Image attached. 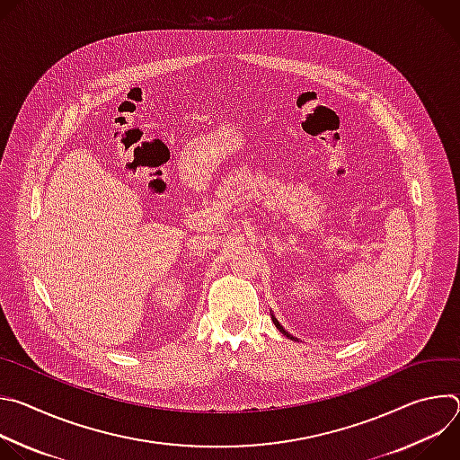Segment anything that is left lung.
Segmentation results:
<instances>
[{"label":"left lung","instance_id":"1","mask_svg":"<svg viewBox=\"0 0 460 460\" xmlns=\"http://www.w3.org/2000/svg\"><path fill=\"white\" fill-rule=\"evenodd\" d=\"M271 318H273V322H275V325H277V327H279V330H280V332H282V333H284V335H286V337H289V333H288V332H286V330H284V327H282V325H280V323H279V320H277V318H275V316H271ZM289 339H293V337H289Z\"/></svg>","mask_w":460,"mask_h":460}]
</instances>
